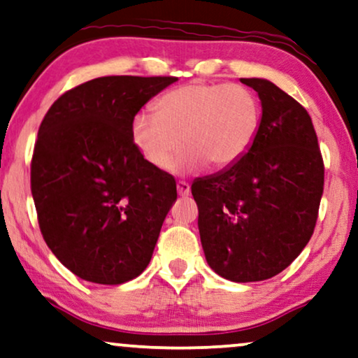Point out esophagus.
Here are the masks:
<instances>
[{"label":"esophagus","mask_w":358,"mask_h":358,"mask_svg":"<svg viewBox=\"0 0 358 358\" xmlns=\"http://www.w3.org/2000/svg\"><path fill=\"white\" fill-rule=\"evenodd\" d=\"M176 189H178V194L180 196H188L189 192H192V187H189L188 182H178L176 183Z\"/></svg>","instance_id":"34e87169"}]
</instances>
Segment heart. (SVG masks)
<instances>
[{"instance_id": "heart-1", "label": "heart", "mask_w": 358, "mask_h": 358, "mask_svg": "<svg viewBox=\"0 0 358 358\" xmlns=\"http://www.w3.org/2000/svg\"><path fill=\"white\" fill-rule=\"evenodd\" d=\"M260 122V101L250 88L194 82L165 93L155 113L136 114L132 139L155 169H169L183 141L189 150L176 162V170L194 169L204 162L226 169L250 150Z\"/></svg>"}]
</instances>
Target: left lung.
Listing matches in <instances>:
<instances>
[{"label": "left lung", "instance_id": "1", "mask_svg": "<svg viewBox=\"0 0 358 358\" xmlns=\"http://www.w3.org/2000/svg\"><path fill=\"white\" fill-rule=\"evenodd\" d=\"M259 93L262 122L250 150L216 175L194 180L208 265L237 283L283 271L311 239L324 162L311 116L268 80L241 78Z\"/></svg>", "mask_w": 358, "mask_h": 358}]
</instances>
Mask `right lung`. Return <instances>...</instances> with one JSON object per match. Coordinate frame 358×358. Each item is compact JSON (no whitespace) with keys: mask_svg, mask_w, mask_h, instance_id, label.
<instances>
[{"mask_svg":"<svg viewBox=\"0 0 358 358\" xmlns=\"http://www.w3.org/2000/svg\"><path fill=\"white\" fill-rule=\"evenodd\" d=\"M175 76H101L42 119L31 192L45 244L80 278L121 285L149 265L176 182L144 159L132 121Z\"/></svg>","mask_w":358,"mask_h":358,"instance_id":"add662e5","label":"right lung"}]
</instances>
